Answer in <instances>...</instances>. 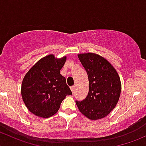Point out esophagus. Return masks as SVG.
Returning <instances> with one entry per match:
<instances>
[{
	"label": "esophagus",
	"mask_w": 146,
	"mask_h": 146,
	"mask_svg": "<svg viewBox=\"0 0 146 146\" xmlns=\"http://www.w3.org/2000/svg\"><path fill=\"white\" fill-rule=\"evenodd\" d=\"M70 90H71L72 92H74L75 90H76V86H74V85H73V86H71L70 87Z\"/></svg>",
	"instance_id": "esophagus-1"
}]
</instances>
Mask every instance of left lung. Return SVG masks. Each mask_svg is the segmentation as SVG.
<instances>
[{"instance_id": "1", "label": "left lung", "mask_w": 146, "mask_h": 146, "mask_svg": "<svg viewBox=\"0 0 146 146\" xmlns=\"http://www.w3.org/2000/svg\"><path fill=\"white\" fill-rule=\"evenodd\" d=\"M89 80V92L82 101L76 100L82 114L92 120L108 115L118 102L121 89L119 76L112 66L98 54L78 55Z\"/></svg>"}]
</instances>
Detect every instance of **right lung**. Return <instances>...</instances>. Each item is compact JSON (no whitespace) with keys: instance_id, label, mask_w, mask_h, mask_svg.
Segmentation results:
<instances>
[{"instance_id":"right-lung-1","label":"right lung","mask_w":146,"mask_h":146,"mask_svg":"<svg viewBox=\"0 0 146 146\" xmlns=\"http://www.w3.org/2000/svg\"><path fill=\"white\" fill-rule=\"evenodd\" d=\"M66 57L58 59L48 55L39 60L25 76L22 97L28 110L38 117L48 118L58 111L66 95H72L60 70Z\"/></svg>"}]
</instances>
